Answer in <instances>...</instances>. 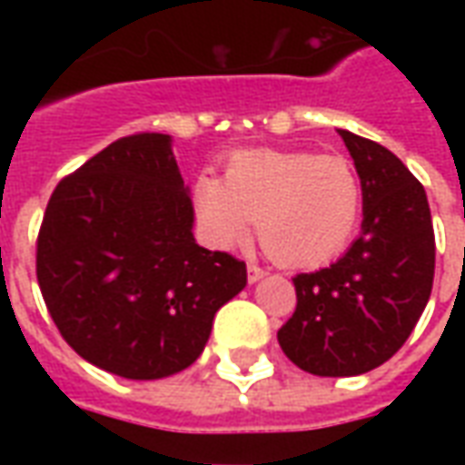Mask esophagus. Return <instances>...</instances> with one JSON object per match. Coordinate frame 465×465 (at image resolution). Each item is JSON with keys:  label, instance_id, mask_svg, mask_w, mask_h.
Segmentation results:
<instances>
[{"label": "esophagus", "instance_id": "obj_1", "mask_svg": "<svg viewBox=\"0 0 465 465\" xmlns=\"http://www.w3.org/2000/svg\"><path fill=\"white\" fill-rule=\"evenodd\" d=\"M246 273H249V283L262 282L263 276H266V272H263L259 263H249V269H246Z\"/></svg>", "mask_w": 465, "mask_h": 465}]
</instances>
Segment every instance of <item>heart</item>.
I'll list each match as a JSON object with an SVG mask.
<instances>
[{
	"mask_svg": "<svg viewBox=\"0 0 465 465\" xmlns=\"http://www.w3.org/2000/svg\"><path fill=\"white\" fill-rule=\"evenodd\" d=\"M196 212L219 249H242L259 229L273 262L313 269L343 252L359 223L361 182L336 153L259 149L233 156L226 176H202Z\"/></svg>",
	"mask_w": 465,
	"mask_h": 465,
	"instance_id": "obj_1",
	"label": "heart"
}]
</instances>
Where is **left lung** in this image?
Returning a JSON list of instances; mask_svg holds the SVG:
<instances>
[{"mask_svg":"<svg viewBox=\"0 0 465 465\" xmlns=\"http://www.w3.org/2000/svg\"><path fill=\"white\" fill-rule=\"evenodd\" d=\"M363 193L361 236L326 269L296 273L283 353L313 376H359L406 343L426 309L436 239L420 182L386 146L339 129Z\"/></svg>","mask_w":465,"mask_h":465,"instance_id":"1","label":"left lung"}]
</instances>
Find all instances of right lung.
<instances>
[{"mask_svg": "<svg viewBox=\"0 0 465 465\" xmlns=\"http://www.w3.org/2000/svg\"><path fill=\"white\" fill-rule=\"evenodd\" d=\"M169 134H132L56 183L36 239V282L64 341L89 363L152 381L202 356L246 263L192 233Z\"/></svg>", "mask_w": 465, "mask_h": 465, "instance_id": "obj_1", "label": "right lung"}]
</instances>
